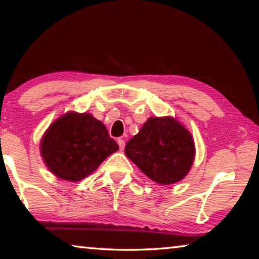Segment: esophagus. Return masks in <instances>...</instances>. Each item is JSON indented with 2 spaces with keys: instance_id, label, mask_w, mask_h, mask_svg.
Segmentation results:
<instances>
[{
  "instance_id": "34e87169",
  "label": "esophagus",
  "mask_w": 259,
  "mask_h": 259,
  "mask_svg": "<svg viewBox=\"0 0 259 259\" xmlns=\"http://www.w3.org/2000/svg\"><path fill=\"white\" fill-rule=\"evenodd\" d=\"M117 144H119V147H120V150H123L124 146H125V142H124V139L119 138V139H117Z\"/></svg>"
}]
</instances>
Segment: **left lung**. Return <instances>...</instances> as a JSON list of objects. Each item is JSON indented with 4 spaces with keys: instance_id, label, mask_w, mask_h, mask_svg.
I'll use <instances>...</instances> for the list:
<instances>
[{
    "instance_id": "left-lung-1",
    "label": "left lung",
    "mask_w": 259,
    "mask_h": 259,
    "mask_svg": "<svg viewBox=\"0 0 259 259\" xmlns=\"http://www.w3.org/2000/svg\"><path fill=\"white\" fill-rule=\"evenodd\" d=\"M124 153L152 181L170 185L190 171L195 145L190 131L176 119L155 116L126 143Z\"/></svg>"
}]
</instances>
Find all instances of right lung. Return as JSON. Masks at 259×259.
Returning <instances> with one entry per match:
<instances>
[{"label": "right lung", "instance_id": "1", "mask_svg": "<svg viewBox=\"0 0 259 259\" xmlns=\"http://www.w3.org/2000/svg\"><path fill=\"white\" fill-rule=\"evenodd\" d=\"M40 150L48 169L56 177L78 182L94 172L119 150V145L91 114L68 112L48 128Z\"/></svg>", "mask_w": 259, "mask_h": 259}]
</instances>
